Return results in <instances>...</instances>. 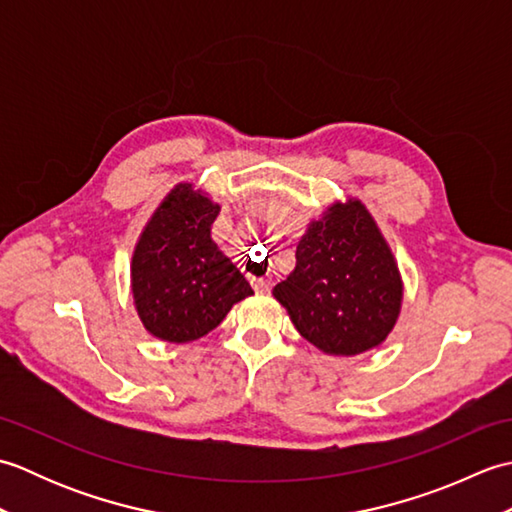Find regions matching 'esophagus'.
<instances>
[{
    "label": "esophagus",
    "mask_w": 512,
    "mask_h": 512,
    "mask_svg": "<svg viewBox=\"0 0 512 512\" xmlns=\"http://www.w3.org/2000/svg\"><path fill=\"white\" fill-rule=\"evenodd\" d=\"M253 286H255V290L259 292V295H268L270 292V279H253Z\"/></svg>",
    "instance_id": "obj_1"
}]
</instances>
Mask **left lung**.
Wrapping results in <instances>:
<instances>
[{
    "instance_id": "left-lung-1",
    "label": "left lung",
    "mask_w": 512,
    "mask_h": 512,
    "mask_svg": "<svg viewBox=\"0 0 512 512\" xmlns=\"http://www.w3.org/2000/svg\"><path fill=\"white\" fill-rule=\"evenodd\" d=\"M273 295L303 339L325 354L356 356L394 330L402 279L372 213L350 198L308 224L297 266Z\"/></svg>"
}]
</instances>
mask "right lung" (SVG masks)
I'll use <instances>...</instances> for the list:
<instances>
[{"mask_svg":"<svg viewBox=\"0 0 512 512\" xmlns=\"http://www.w3.org/2000/svg\"><path fill=\"white\" fill-rule=\"evenodd\" d=\"M220 213L204 191L180 182L140 233L132 295L145 330L167 343L202 339L253 288L211 239Z\"/></svg>","mask_w":512,"mask_h":512,"instance_id":"add662e5","label":"right lung"}]
</instances>
